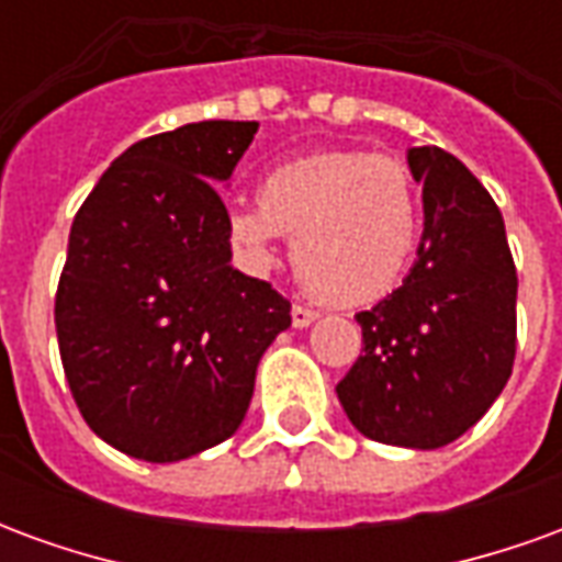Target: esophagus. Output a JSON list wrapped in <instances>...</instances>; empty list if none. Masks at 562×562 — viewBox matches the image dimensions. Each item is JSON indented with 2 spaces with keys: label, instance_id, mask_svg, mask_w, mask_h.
I'll return each instance as SVG.
<instances>
[{
  "label": "esophagus",
  "instance_id": "obj_1",
  "mask_svg": "<svg viewBox=\"0 0 562 562\" xmlns=\"http://www.w3.org/2000/svg\"><path fill=\"white\" fill-rule=\"evenodd\" d=\"M318 318V313L313 306H304V304H294L292 306V325L294 328H306V325H313Z\"/></svg>",
  "mask_w": 562,
  "mask_h": 562
}]
</instances>
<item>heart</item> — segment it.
Masks as SVG:
<instances>
[{"label": "heart", "mask_w": 562, "mask_h": 562, "mask_svg": "<svg viewBox=\"0 0 562 562\" xmlns=\"http://www.w3.org/2000/svg\"><path fill=\"white\" fill-rule=\"evenodd\" d=\"M228 228L256 258H268L280 234H294L292 265L306 292L330 304H370L403 280L422 213L401 161L330 149L273 168L256 204L232 207Z\"/></svg>", "instance_id": "obj_1"}]
</instances>
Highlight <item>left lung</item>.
<instances>
[{
  "label": "left lung",
  "mask_w": 562,
  "mask_h": 562,
  "mask_svg": "<svg viewBox=\"0 0 562 562\" xmlns=\"http://www.w3.org/2000/svg\"><path fill=\"white\" fill-rule=\"evenodd\" d=\"M424 183L418 261L358 313L364 346L337 397L370 439L442 448L506 389L518 346V273L503 213L467 165L439 147L409 149Z\"/></svg>",
  "instance_id": "left-lung-1"
}]
</instances>
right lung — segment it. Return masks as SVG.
Wrapping results in <instances>:
<instances>
[{"mask_svg": "<svg viewBox=\"0 0 562 562\" xmlns=\"http://www.w3.org/2000/svg\"><path fill=\"white\" fill-rule=\"evenodd\" d=\"M258 123L207 120L111 161L68 234L56 337L83 422L128 458H192L240 427L256 367L292 325L270 282L232 265L216 186Z\"/></svg>", "mask_w": 562, "mask_h": 562, "instance_id": "obj_1", "label": "right lung"}]
</instances>
